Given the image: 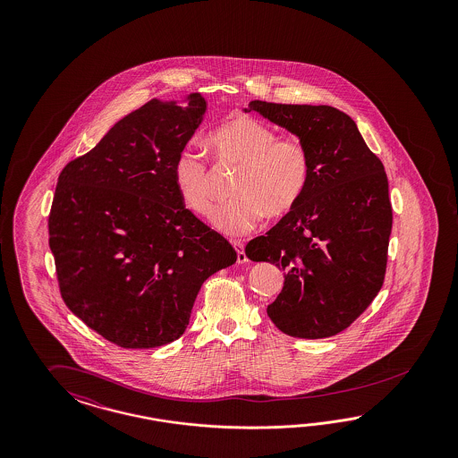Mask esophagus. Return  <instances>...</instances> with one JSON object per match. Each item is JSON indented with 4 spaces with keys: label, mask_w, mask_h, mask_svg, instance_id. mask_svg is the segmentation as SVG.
Segmentation results:
<instances>
[{
    "label": "esophagus",
    "mask_w": 458,
    "mask_h": 458,
    "mask_svg": "<svg viewBox=\"0 0 458 458\" xmlns=\"http://www.w3.org/2000/svg\"><path fill=\"white\" fill-rule=\"evenodd\" d=\"M232 243H233V247H235L236 250V262H238V264H245V262H247V255H245V245H243V242L233 240Z\"/></svg>",
    "instance_id": "1"
}]
</instances>
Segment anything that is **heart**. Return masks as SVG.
<instances>
[{
	"instance_id": "b5f03b06",
	"label": "heart",
	"mask_w": 458,
	"mask_h": 458,
	"mask_svg": "<svg viewBox=\"0 0 458 458\" xmlns=\"http://www.w3.org/2000/svg\"><path fill=\"white\" fill-rule=\"evenodd\" d=\"M207 142L215 166H240L232 186L235 198L213 213L215 226L225 233H247L265 213L280 218L304 196L312 161L302 139L278 136L272 125L251 115H236L215 127ZM173 181L182 205L198 216H208L216 196L208 161L191 149L181 151Z\"/></svg>"
}]
</instances>
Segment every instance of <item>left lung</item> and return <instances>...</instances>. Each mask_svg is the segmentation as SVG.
<instances>
[{
  "mask_svg": "<svg viewBox=\"0 0 458 458\" xmlns=\"http://www.w3.org/2000/svg\"><path fill=\"white\" fill-rule=\"evenodd\" d=\"M249 111L302 139L312 161L297 207L245 247L250 260L284 270V289L267 314L292 337H331L383 287L393 226L386 171L335 107L251 100Z\"/></svg>",
  "mask_w": 458,
  "mask_h": 458,
  "instance_id": "left-lung-1",
  "label": "left lung"
}]
</instances>
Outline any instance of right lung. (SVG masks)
<instances>
[{"label": "right lung", "instance_id": "add662e5", "mask_svg": "<svg viewBox=\"0 0 458 458\" xmlns=\"http://www.w3.org/2000/svg\"><path fill=\"white\" fill-rule=\"evenodd\" d=\"M207 109L149 100L62 169L48 245L70 310L104 339L149 349L184 333L203 282L236 262L230 242L184 208L178 154Z\"/></svg>", "mask_w": 458, "mask_h": 458}]
</instances>
